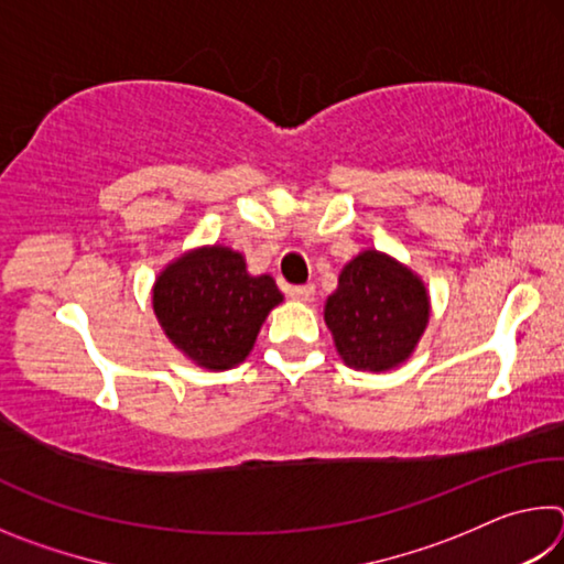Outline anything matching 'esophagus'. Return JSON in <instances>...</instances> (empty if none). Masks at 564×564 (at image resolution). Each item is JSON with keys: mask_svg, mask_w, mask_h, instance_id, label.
I'll return each instance as SVG.
<instances>
[{"mask_svg": "<svg viewBox=\"0 0 564 564\" xmlns=\"http://www.w3.org/2000/svg\"><path fill=\"white\" fill-rule=\"evenodd\" d=\"M289 295L293 301H301V303H308L313 301V295H316V285L313 283H305V285H291Z\"/></svg>", "mask_w": 564, "mask_h": 564, "instance_id": "obj_1", "label": "esophagus"}]
</instances>
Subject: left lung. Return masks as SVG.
Returning <instances> with one entry per match:
<instances>
[{
    "label": "left lung",
    "instance_id": "8db88e82",
    "mask_svg": "<svg viewBox=\"0 0 564 564\" xmlns=\"http://www.w3.org/2000/svg\"><path fill=\"white\" fill-rule=\"evenodd\" d=\"M427 313L423 281L378 251L352 259L326 303V323L340 358L376 373L400 366L413 352Z\"/></svg>",
    "mask_w": 564,
    "mask_h": 564
}]
</instances>
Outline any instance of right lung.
<instances>
[{"mask_svg": "<svg viewBox=\"0 0 564 564\" xmlns=\"http://www.w3.org/2000/svg\"><path fill=\"white\" fill-rule=\"evenodd\" d=\"M281 301L271 275H251L243 256L224 246L181 256L154 285L156 318L171 343L214 370L251 352L261 323Z\"/></svg>", "mask_w": 564, "mask_h": 564, "instance_id": "obj_1", "label": "right lung"}]
</instances>
